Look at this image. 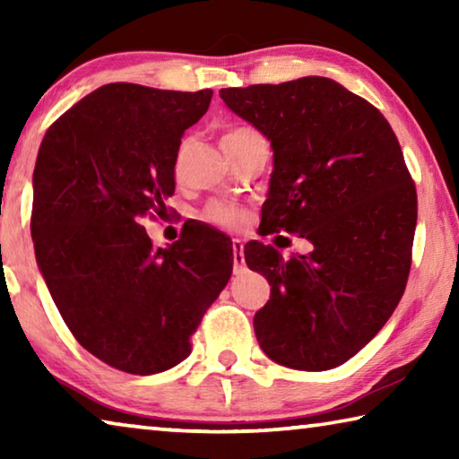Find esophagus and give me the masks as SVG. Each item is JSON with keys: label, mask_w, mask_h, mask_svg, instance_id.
<instances>
[{"label": "esophagus", "mask_w": 459, "mask_h": 459, "mask_svg": "<svg viewBox=\"0 0 459 459\" xmlns=\"http://www.w3.org/2000/svg\"><path fill=\"white\" fill-rule=\"evenodd\" d=\"M232 263H235V269L245 267V245L240 238L232 240Z\"/></svg>", "instance_id": "esophagus-1"}]
</instances>
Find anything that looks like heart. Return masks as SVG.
Listing matches in <instances>:
<instances>
[{"label":"heart","mask_w":459,"mask_h":459,"mask_svg":"<svg viewBox=\"0 0 459 459\" xmlns=\"http://www.w3.org/2000/svg\"><path fill=\"white\" fill-rule=\"evenodd\" d=\"M253 134H255V131L248 129V127H235V129H230L227 135H224L222 142H227V139H240V137H247V135H253ZM204 219L208 222L216 224V227L238 229L245 221V212L229 200H214L206 206Z\"/></svg>","instance_id":"b5f03b06"}]
</instances>
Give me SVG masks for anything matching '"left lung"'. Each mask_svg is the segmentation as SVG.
<instances>
[{
    "label": "left lung",
    "instance_id": "left-lung-1",
    "mask_svg": "<svg viewBox=\"0 0 459 459\" xmlns=\"http://www.w3.org/2000/svg\"><path fill=\"white\" fill-rule=\"evenodd\" d=\"M221 99L273 150L263 232L314 247L290 259L259 240L245 247L247 265L271 285L255 336L287 368H336L377 336L407 285L417 192L397 135L377 107L325 76L221 89Z\"/></svg>",
    "mask_w": 459,
    "mask_h": 459
}]
</instances>
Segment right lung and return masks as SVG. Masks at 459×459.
Instances as JSON below:
<instances>
[{
	"mask_svg": "<svg viewBox=\"0 0 459 459\" xmlns=\"http://www.w3.org/2000/svg\"><path fill=\"white\" fill-rule=\"evenodd\" d=\"M212 91L111 82L52 123L34 168L38 269L82 348L131 375L190 354V336L229 283L232 248H202L194 227L155 248L143 219L164 214L184 131Z\"/></svg>",
	"mask_w": 459,
	"mask_h": 459,
	"instance_id": "right-lung-1",
	"label": "right lung"
}]
</instances>
